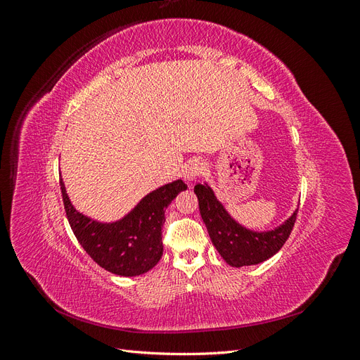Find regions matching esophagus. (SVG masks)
<instances>
[{
  "label": "esophagus",
  "instance_id": "1",
  "mask_svg": "<svg viewBox=\"0 0 360 360\" xmlns=\"http://www.w3.org/2000/svg\"><path fill=\"white\" fill-rule=\"evenodd\" d=\"M204 172V163L200 160H191L183 169V177L188 181H193Z\"/></svg>",
  "mask_w": 360,
  "mask_h": 360
}]
</instances>
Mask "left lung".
<instances>
[{"label": "left lung", "mask_w": 360, "mask_h": 360, "mask_svg": "<svg viewBox=\"0 0 360 360\" xmlns=\"http://www.w3.org/2000/svg\"><path fill=\"white\" fill-rule=\"evenodd\" d=\"M207 231L217 252L233 267L254 266L274 257L284 246L296 222L297 210L288 219L269 231H252L233 219L209 184L193 188Z\"/></svg>", "instance_id": "obj_1"}]
</instances>
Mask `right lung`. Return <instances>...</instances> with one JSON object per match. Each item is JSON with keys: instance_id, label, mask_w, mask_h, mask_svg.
Returning a JSON list of instances; mask_svg holds the SVG:
<instances>
[{"instance_id": "obj_1", "label": "right lung", "mask_w": 360, "mask_h": 360, "mask_svg": "<svg viewBox=\"0 0 360 360\" xmlns=\"http://www.w3.org/2000/svg\"><path fill=\"white\" fill-rule=\"evenodd\" d=\"M61 195L72 231L97 264L118 276H138L153 269L162 257L165 209L188 186L176 180L150 192L115 222H99L82 214L69 200L63 180Z\"/></svg>"}]
</instances>
